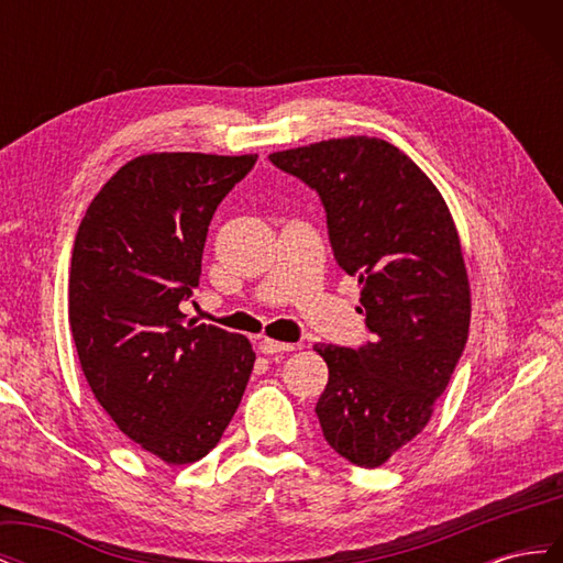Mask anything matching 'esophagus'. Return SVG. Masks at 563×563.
I'll return each instance as SVG.
<instances>
[{
	"instance_id": "1",
	"label": "esophagus",
	"mask_w": 563,
	"mask_h": 563,
	"mask_svg": "<svg viewBox=\"0 0 563 563\" xmlns=\"http://www.w3.org/2000/svg\"><path fill=\"white\" fill-rule=\"evenodd\" d=\"M294 343H279V340H263L261 352L263 354H282V352H294Z\"/></svg>"
}]
</instances>
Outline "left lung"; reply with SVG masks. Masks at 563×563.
<instances>
[{
	"instance_id": "obj_1",
	"label": "left lung",
	"mask_w": 563,
	"mask_h": 563,
	"mask_svg": "<svg viewBox=\"0 0 563 563\" xmlns=\"http://www.w3.org/2000/svg\"><path fill=\"white\" fill-rule=\"evenodd\" d=\"M319 195L338 265L362 284V347L314 345L329 366L317 418L329 446L380 467L428 424L470 331V282L444 197L387 141H321L269 155Z\"/></svg>"
}]
</instances>
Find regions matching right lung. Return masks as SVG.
Returning <instances> with one entry per match:
<instances>
[{
	"label": "right lung",
	"instance_id": "obj_1",
	"mask_svg": "<svg viewBox=\"0 0 563 563\" xmlns=\"http://www.w3.org/2000/svg\"><path fill=\"white\" fill-rule=\"evenodd\" d=\"M258 155L159 152L126 162L84 213L70 265L79 364L114 424L168 465L207 455L251 378L240 333L183 314L218 203Z\"/></svg>",
	"mask_w": 563,
	"mask_h": 563
}]
</instances>
